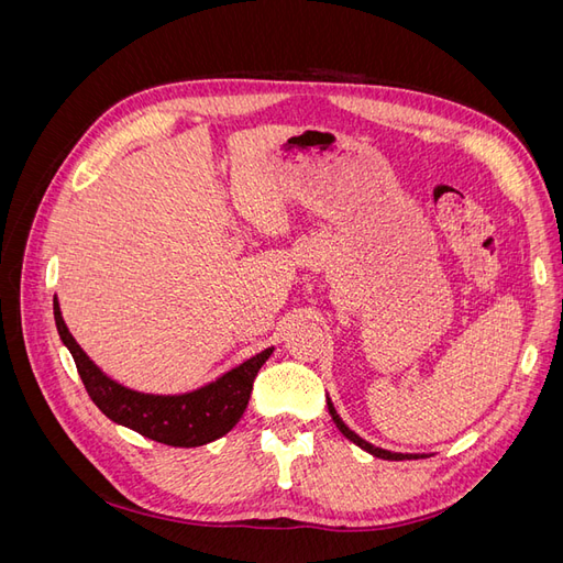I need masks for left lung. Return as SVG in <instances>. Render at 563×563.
<instances>
[{
  "mask_svg": "<svg viewBox=\"0 0 563 563\" xmlns=\"http://www.w3.org/2000/svg\"><path fill=\"white\" fill-rule=\"evenodd\" d=\"M327 404H329V413H331V418H333V422H335V428L343 432L352 444H356L360 449H364L366 453H371V455H376V457H383V460H411V457H428V455H422V453H391V451H385V449H378V446H373V444H368L366 439H362L360 434L356 432H352L347 424L343 422V418L338 416V411L333 408V404H331V399L327 397Z\"/></svg>",
  "mask_w": 563,
  "mask_h": 563,
  "instance_id": "8db88e82",
  "label": "left lung"
}]
</instances>
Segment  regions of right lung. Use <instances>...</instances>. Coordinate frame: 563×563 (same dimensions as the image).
<instances>
[{
    "label": "right lung",
    "instance_id": "add662e5",
    "mask_svg": "<svg viewBox=\"0 0 563 563\" xmlns=\"http://www.w3.org/2000/svg\"><path fill=\"white\" fill-rule=\"evenodd\" d=\"M54 319L63 345L70 350L79 378L87 387L91 401L112 422L139 432L166 446L192 449L203 446L228 434L246 411L253 380L261 366L269 360L275 347L258 352L244 364L230 368L213 383L201 385L183 395H147L124 387L100 371L89 354L84 352L73 333L67 331L58 298H54Z\"/></svg>",
    "mask_w": 563,
    "mask_h": 563
}]
</instances>
